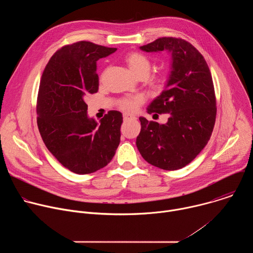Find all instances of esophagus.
<instances>
[{
	"label": "esophagus",
	"instance_id": "1",
	"mask_svg": "<svg viewBox=\"0 0 253 253\" xmlns=\"http://www.w3.org/2000/svg\"><path fill=\"white\" fill-rule=\"evenodd\" d=\"M133 119H135V117H132V116L127 115V114H124V115H123V120H124V121H129V120H133Z\"/></svg>",
	"mask_w": 253,
	"mask_h": 253
}]
</instances>
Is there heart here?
Segmentation results:
<instances>
[{
	"label": "heart",
	"instance_id": "obj_1",
	"mask_svg": "<svg viewBox=\"0 0 253 253\" xmlns=\"http://www.w3.org/2000/svg\"><path fill=\"white\" fill-rule=\"evenodd\" d=\"M124 60L132 73L136 77L145 79L149 76L152 65H151V61L147 56L138 52H130L125 56ZM164 81H165V78L161 74L148 77V84L154 90H160L164 84ZM142 102H143V99L139 96L128 97L120 101L119 107L121 110L125 112L133 113L138 109V107L142 104Z\"/></svg>",
	"mask_w": 253,
	"mask_h": 253
}]
</instances>
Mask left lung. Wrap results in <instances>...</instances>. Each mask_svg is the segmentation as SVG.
Segmentation results:
<instances>
[{
    "label": "left lung",
    "instance_id": "1",
    "mask_svg": "<svg viewBox=\"0 0 253 253\" xmlns=\"http://www.w3.org/2000/svg\"><path fill=\"white\" fill-rule=\"evenodd\" d=\"M140 49L166 50L172 61L165 89L147 108L149 114L168 113V121L159 124L140 117L136 145L151 165L177 170L201 152L214 128L216 98L210 70L200 52L183 39L163 37Z\"/></svg>",
    "mask_w": 253,
    "mask_h": 253
}]
</instances>
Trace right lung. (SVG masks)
Wrapping results in <instances>:
<instances>
[{
    "mask_svg": "<svg viewBox=\"0 0 253 253\" xmlns=\"http://www.w3.org/2000/svg\"><path fill=\"white\" fill-rule=\"evenodd\" d=\"M116 50L86 41L66 45L43 72L37 98L39 132L53 156L77 174L105 167L120 143L122 114L109 111L98 124L88 117L85 102L98 92L97 61Z\"/></svg>",
    "mask_w": 253,
    "mask_h": 253,
    "instance_id": "obj_1",
    "label": "right lung"
}]
</instances>
